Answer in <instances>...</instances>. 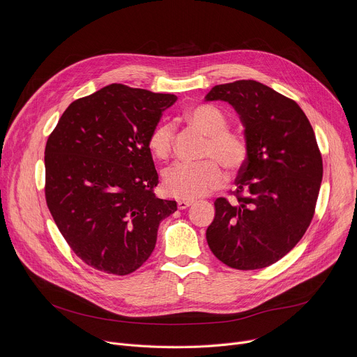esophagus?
<instances>
[{
    "label": "esophagus",
    "mask_w": 357,
    "mask_h": 357,
    "mask_svg": "<svg viewBox=\"0 0 357 357\" xmlns=\"http://www.w3.org/2000/svg\"><path fill=\"white\" fill-rule=\"evenodd\" d=\"M192 205H193V200H183V199L178 200V208H179L181 211L188 209V208H189V206H192Z\"/></svg>",
    "instance_id": "1"
}]
</instances>
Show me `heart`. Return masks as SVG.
<instances>
[{
    "label": "heart",
    "mask_w": 357,
    "mask_h": 357,
    "mask_svg": "<svg viewBox=\"0 0 357 357\" xmlns=\"http://www.w3.org/2000/svg\"><path fill=\"white\" fill-rule=\"evenodd\" d=\"M185 121L206 137L203 158L199 164L178 162L164 172V190L167 195L190 200L202 197L218 189L225 174L222 165L236 172L247 161L250 142L247 135L229 127L227 116L212 105H199L183 114ZM148 148L158 160H168L174 149V127L168 123L158 124L148 137Z\"/></svg>",
    "instance_id": "heart-1"
}]
</instances>
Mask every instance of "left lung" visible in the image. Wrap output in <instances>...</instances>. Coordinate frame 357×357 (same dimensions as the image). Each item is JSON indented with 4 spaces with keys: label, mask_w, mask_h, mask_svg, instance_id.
<instances>
[{
    "label": "left lung",
    "mask_w": 357,
    "mask_h": 357,
    "mask_svg": "<svg viewBox=\"0 0 357 357\" xmlns=\"http://www.w3.org/2000/svg\"><path fill=\"white\" fill-rule=\"evenodd\" d=\"M206 100L231 105L250 142L236 200L215 202L208 244L231 268H266L296 245L314 218L324 174L314 128L294 100L256 80L215 86Z\"/></svg>",
    "instance_id": "obj_1"
}]
</instances>
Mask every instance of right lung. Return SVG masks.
<instances>
[{
  "mask_svg": "<svg viewBox=\"0 0 357 357\" xmlns=\"http://www.w3.org/2000/svg\"><path fill=\"white\" fill-rule=\"evenodd\" d=\"M175 94L114 83L77 98L45 148V197L79 259L127 275L154 251L160 223L176 211L158 199L148 137Z\"/></svg>",
  "mask_w": 357,
  "mask_h": 357,
  "instance_id": "1",
  "label": "right lung"
}]
</instances>
